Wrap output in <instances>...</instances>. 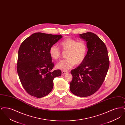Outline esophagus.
I'll return each mask as SVG.
<instances>
[{"label": "esophagus", "instance_id": "34e87169", "mask_svg": "<svg viewBox=\"0 0 125 125\" xmlns=\"http://www.w3.org/2000/svg\"><path fill=\"white\" fill-rule=\"evenodd\" d=\"M67 73H68V72L67 71H62V75H64L65 74H66Z\"/></svg>", "mask_w": 125, "mask_h": 125}]
</instances>
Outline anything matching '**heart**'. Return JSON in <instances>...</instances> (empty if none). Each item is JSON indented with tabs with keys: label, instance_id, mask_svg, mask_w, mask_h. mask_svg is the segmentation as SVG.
Returning <instances> with one entry per match:
<instances>
[{
	"label": "heart",
	"instance_id": "b5f03b06",
	"mask_svg": "<svg viewBox=\"0 0 125 125\" xmlns=\"http://www.w3.org/2000/svg\"><path fill=\"white\" fill-rule=\"evenodd\" d=\"M60 46L66 52V60H62L58 62L56 67L63 71H67L73 67L75 64H81L85 59L88 52L86 43L83 41L78 42L71 38H67L60 43ZM49 53L51 57L53 60H57L61 57L60 50L53 45L50 48Z\"/></svg>",
	"mask_w": 125,
	"mask_h": 125
}]
</instances>
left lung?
I'll use <instances>...</instances> for the list:
<instances>
[{"label":"left lung","instance_id":"left-lung-1","mask_svg":"<svg viewBox=\"0 0 125 125\" xmlns=\"http://www.w3.org/2000/svg\"><path fill=\"white\" fill-rule=\"evenodd\" d=\"M87 42L88 52L83 62L71 71L70 90L75 95L86 97L100 88L109 67L107 48L101 39L92 32L80 34Z\"/></svg>","mask_w":125,"mask_h":125}]
</instances>
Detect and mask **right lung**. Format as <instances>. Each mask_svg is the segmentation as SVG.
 I'll return each instance as SVG.
<instances>
[{"label": "right lung", "mask_w": 125, "mask_h": 125, "mask_svg": "<svg viewBox=\"0 0 125 125\" xmlns=\"http://www.w3.org/2000/svg\"><path fill=\"white\" fill-rule=\"evenodd\" d=\"M62 37L59 35L37 32L21 44L17 70L23 87L30 95L37 98L47 95L53 89L54 79L61 75L60 70L51 71L54 64L49 50Z\"/></svg>", "instance_id": "add662e5"}]
</instances>
